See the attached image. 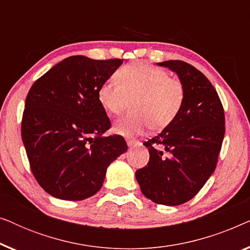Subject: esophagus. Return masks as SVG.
Wrapping results in <instances>:
<instances>
[{
  "label": "esophagus",
  "mask_w": 250,
  "mask_h": 250,
  "mask_svg": "<svg viewBox=\"0 0 250 250\" xmlns=\"http://www.w3.org/2000/svg\"><path fill=\"white\" fill-rule=\"evenodd\" d=\"M126 142H127V146H129V148H131V146H133L135 145V143H138L135 141V140H129V139H127L126 140Z\"/></svg>",
  "instance_id": "1"
}]
</instances>
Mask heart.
Returning <instances> with one entry per match:
<instances>
[{
    "label": "heart",
    "mask_w": 250,
    "mask_h": 250,
    "mask_svg": "<svg viewBox=\"0 0 250 250\" xmlns=\"http://www.w3.org/2000/svg\"><path fill=\"white\" fill-rule=\"evenodd\" d=\"M116 78L99 87L98 100L110 115H121L133 100L132 112L116 123L115 131L122 135L141 134L166 128L175 121L186 100L183 82L169 77L162 68L145 62H133L119 68Z\"/></svg>",
    "instance_id": "b5f03b06"
}]
</instances>
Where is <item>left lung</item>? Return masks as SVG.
I'll return each mask as SVG.
<instances>
[{"instance_id":"1","label":"left lung","mask_w":250,"mask_h":250,"mask_svg":"<svg viewBox=\"0 0 250 250\" xmlns=\"http://www.w3.org/2000/svg\"><path fill=\"white\" fill-rule=\"evenodd\" d=\"M158 64L179 75L186 100L175 121L143 143L149 163L135 177L148 199L177 206L192 199L216 168L225 133L224 109L215 87L197 68L181 60Z\"/></svg>"}]
</instances>
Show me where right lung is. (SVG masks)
<instances>
[{
  "label": "right lung",
  "mask_w": 250,
  "mask_h": 250,
  "mask_svg": "<svg viewBox=\"0 0 250 250\" xmlns=\"http://www.w3.org/2000/svg\"><path fill=\"white\" fill-rule=\"evenodd\" d=\"M123 63L73 56L32 85L21 138L37 183L51 196L83 200L101 189L107 167L127 150L122 135L104 136L110 119L99 87Z\"/></svg>",
  "instance_id": "add662e5"
}]
</instances>
